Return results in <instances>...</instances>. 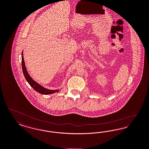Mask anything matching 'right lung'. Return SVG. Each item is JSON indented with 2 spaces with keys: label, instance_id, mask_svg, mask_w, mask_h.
I'll return each instance as SVG.
<instances>
[{
  "label": "right lung",
  "instance_id": "1",
  "mask_svg": "<svg viewBox=\"0 0 149 149\" xmlns=\"http://www.w3.org/2000/svg\"><path fill=\"white\" fill-rule=\"evenodd\" d=\"M21 57H22V72L24 73V77H25L27 81L30 84V85L36 91L40 93H41V94H43V95H49V94H52L54 93H58L61 90H53L47 89L46 88H45V87L42 86L41 85H40L35 81H34V80H33L32 78L30 76L29 74L28 73V72L26 70L25 64L24 59V56H23V51L22 52Z\"/></svg>",
  "mask_w": 149,
  "mask_h": 149
}]
</instances>
